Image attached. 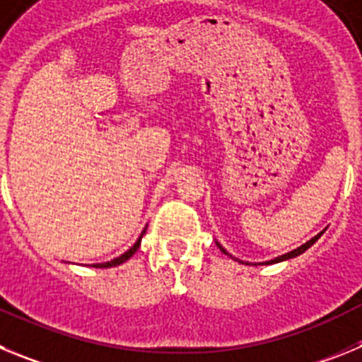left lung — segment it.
<instances>
[{"label":"left lung","mask_w":362,"mask_h":362,"mask_svg":"<svg viewBox=\"0 0 362 362\" xmlns=\"http://www.w3.org/2000/svg\"><path fill=\"white\" fill-rule=\"evenodd\" d=\"M325 230H326V228H325ZM325 230H322V232H319V233H317V235H315V238H312V239H310V241H306V243H305V245H300V246H297L296 250L288 252V254H283V255H279V257H274V259H270V261H264V263H259V264H276V263H281V261H288V259H293V257H297V255H300V254H303V252H306V250H308L310 246H312V245H313V243L317 241V239H319V238H321L322 233H325ZM217 246H219V248H221V252H223V254L230 255V254H228V252H226V250H225V248H223V246H221V245H219V243H217ZM230 257H232V259H235V257H233V255H230ZM235 261H239V263H243L241 259H235ZM245 264H248V263H245Z\"/></svg>","instance_id":"8db88e82"}]
</instances>
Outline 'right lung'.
Returning <instances> with one entry per match:
<instances>
[{
  "label": "right lung",
  "mask_w": 362,
  "mask_h": 362,
  "mask_svg": "<svg viewBox=\"0 0 362 362\" xmlns=\"http://www.w3.org/2000/svg\"><path fill=\"white\" fill-rule=\"evenodd\" d=\"M145 230H146V228H145ZM145 230H143V232H141V235H139V239H137V241L134 243V246H130L129 250L124 252V254H121L119 257L112 259V261H107V263H95V264H92V267H94V268H112V267H119V264H123L124 261H129V259L132 257V255L137 252V248H139V245H141V239H143V233H145Z\"/></svg>",
  "instance_id": "add662e5"
}]
</instances>
